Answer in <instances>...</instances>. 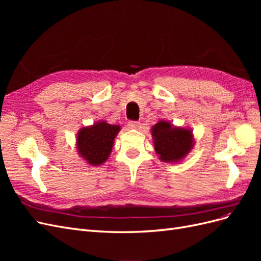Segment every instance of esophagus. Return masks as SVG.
Wrapping results in <instances>:
<instances>
[{"label":"esophagus","instance_id":"34e87169","mask_svg":"<svg viewBox=\"0 0 261 261\" xmlns=\"http://www.w3.org/2000/svg\"><path fill=\"white\" fill-rule=\"evenodd\" d=\"M139 125H140V122H137V121H129L128 122L129 128H138Z\"/></svg>","mask_w":261,"mask_h":261}]
</instances>
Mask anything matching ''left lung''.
Listing matches in <instances>:
<instances>
[{"label": "left lung", "instance_id": "8db88e82", "mask_svg": "<svg viewBox=\"0 0 261 261\" xmlns=\"http://www.w3.org/2000/svg\"><path fill=\"white\" fill-rule=\"evenodd\" d=\"M151 133L155 151L164 162L183 159L194 145L191 130L173 127L168 122L161 121L155 124Z\"/></svg>", "mask_w": 261, "mask_h": 261}]
</instances>
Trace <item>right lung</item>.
Returning <instances> with one entry per match:
<instances>
[{
	"mask_svg": "<svg viewBox=\"0 0 261 261\" xmlns=\"http://www.w3.org/2000/svg\"><path fill=\"white\" fill-rule=\"evenodd\" d=\"M118 130L120 126L106 122L82 128L77 136L78 151L89 164H102L112 151L113 141Z\"/></svg>",
	"mask_w": 261,
	"mask_h": 261,
	"instance_id": "add662e5",
	"label": "right lung"
}]
</instances>
